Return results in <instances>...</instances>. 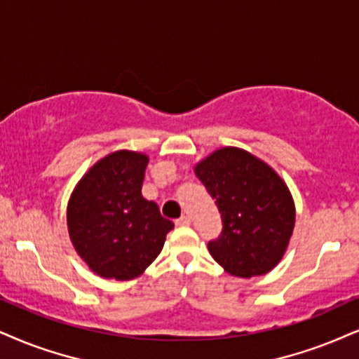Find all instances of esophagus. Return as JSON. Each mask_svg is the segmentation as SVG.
<instances>
[{"label":"esophagus","instance_id":"1","mask_svg":"<svg viewBox=\"0 0 359 359\" xmlns=\"http://www.w3.org/2000/svg\"><path fill=\"white\" fill-rule=\"evenodd\" d=\"M189 224H191L189 216H181V218L176 219V226H189Z\"/></svg>","mask_w":359,"mask_h":359}]
</instances>
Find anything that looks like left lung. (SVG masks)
<instances>
[{"label": "left lung", "mask_w": 359, "mask_h": 359, "mask_svg": "<svg viewBox=\"0 0 359 359\" xmlns=\"http://www.w3.org/2000/svg\"><path fill=\"white\" fill-rule=\"evenodd\" d=\"M194 172L216 200L223 233L208 250L238 278L266 274L286 253L296 210L283 178L263 159L224 146L196 163Z\"/></svg>", "instance_id": "left-lung-1"}]
</instances>
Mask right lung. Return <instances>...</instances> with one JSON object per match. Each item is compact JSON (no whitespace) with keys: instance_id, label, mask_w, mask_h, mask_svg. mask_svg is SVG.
<instances>
[{"instance_id":"right-lung-1","label":"right lung","mask_w":359,"mask_h":359,"mask_svg":"<svg viewBox=\"0 0 359 359\" xmlns=\"http://www.w3.org/2000/svg\"><path fill=\"white\" fill-rule=\"evenodd\" d=\"M148 154L119 149L96 161L74 187L66 210L69 240L101 278L130 281L144 273L175 228L141 194Z\"/></svg>"}]
</instances>
